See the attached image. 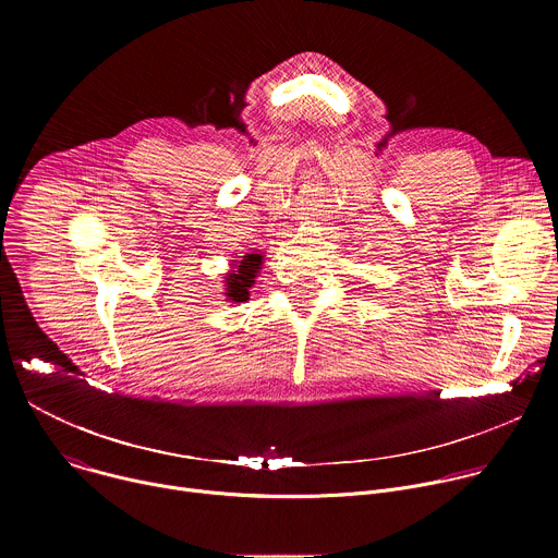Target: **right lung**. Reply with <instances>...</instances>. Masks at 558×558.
Listing matches in <instances>:
<instances>
[{
	"label": "right lung",
	"mask_w": 558,
	"mask_h": 558,
	"mask_svg": "<svg viewBox=\"0 0 558 558\" xmlns=\"http://www.w3.org/2000/svg\"><path fill=\"white\" fill-rule=\"evenodd\" d=\"M263 265V256L260 254H247L243 256L241 265L233 267V274H229V278H225L227 284V298L233 302H245L250 295V287L256 282V274Z\"/></svg>",
	"instance_id": "add662e5"
}]
</instances>
